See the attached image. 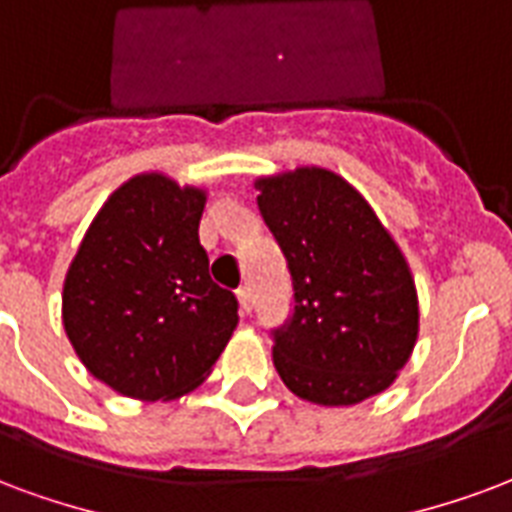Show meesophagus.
Masks as SVG:
<instances>
[{
    "mask_svg": "<svg viewBox=\"0 0 512 512\" xmlns=\"http://www.w3.org/2000/svg\"><path fill=\"white\" fill-rule=\"evenodd\" d=\"M236 298H238V309H241V314H249V309H252V293H249V287H238Z\"/></svg>",
    "mask_w": 512,
    "mask_h": 512,
    "instance_id": "obj_1",
    "label": "esophagus"
}]
</instances>
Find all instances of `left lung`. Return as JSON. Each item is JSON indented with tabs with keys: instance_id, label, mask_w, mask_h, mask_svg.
<instances>
[{
	"instance_id": "1",
	"label": "left lung",
	"mask_w": 512,
	"mask_h": 512,
	"mask_svg": "<svg viewBox=\"0 0 512 512\" xmlns=\"http://www.w3.org/2000/svg\"><path fill=\"white\" fill-rule=\"evenodd\" d=\"M260 214L293 276L295 312L276 331L282 382L320 407H352L391 388L418 342L410 263L350 181L317 165L257 176Z\"/></svg>"
}]
</instances>
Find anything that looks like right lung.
<instances>
[{
  "instance_id": "obj_1",
  "label": "right lung",
  "mask_w": 512,
  "mask_h": 512,
  "mask_svg": "<svg viewBox=\"0 0 512 512\" xmlns=\"http://www.w3.org/2000/svg\"><path fill=\"white\" fill-rule=\"evenodd\" d=\"M206 200V187L162 170L132 176L94 214L64 274L75 355L127 399L192 393L236 331V295L211 282L198 238Z\"/></svg>"
}]
</instances>
